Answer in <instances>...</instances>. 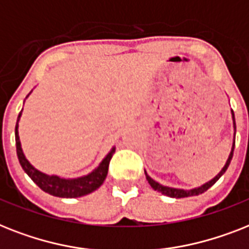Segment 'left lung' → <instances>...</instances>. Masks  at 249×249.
I'll use <instances>...</instances> for the list:
<instances>
[{"label":"left lung","mask_w":249,"mask_h":249,"mask_svg":"<svg viewBox=\"0 0 249 249\" xmlns=\"http://www.w3.org/2000/svg\"><path fill=\"white\" fill-rule=\"evenodd\" d=\"M231 117H232V126H234V139H232V146H231V152H230V154H229V158L228 160H226L225 166L222 167V170L218 172L216 176H214L212 180H210L208 182H206V184L200 185V186H198V188H194V189H190V190H185V189H178V188H170V186H164V185L159 184L158 181L153 180L150 176H149L148 174H146V171H145V176H146V180H148V182L150 184V186H152L154 190H157V192L162 193L163 196H171V198H186V196H199V194H202V193L207 192L208 189L212 186V185L216 182V181L218 180V178H221L222 175L225 174L226 170H228L229 164H230V162H231V158H232V153H234V146H235V131H236V126H235V117H234V112H232L231 109Z\"/></svg>","instance_id":"1"}]
</instances>
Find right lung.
<instances>
[{"instance_id": "1", "label": "right lung", "mask_w": 249, "mask_h": 249, "mask_svg": "<svg viewBox=\"0 0 249 249\" xmlns=\"http://www.w3.org/2000/svg\"><path fill=\"white\" fill-rule=\"evenodd\" d=\"M29 96V95H28ZM27 96V97H28ZM23 112V110H21ZM21 112L18 115V122L15 126V141H17V154L18 159L23 167L24 172L33 180L36 185H38L39 188L42 189L43 192L49 193L53 196H60V198H78L90 194L99 189L104 182L107 175H108L109 162L112 159L113 154L115 152V148L113 146L112 150L105 156V158L100 162V164L91 171L90 174L81 176L77 178H60L57 175H47L43 174L41 171L32 166L29 160L25 158L21 149L20 139H19V119L21 117Z\"/></svg>"}]
</instances>
